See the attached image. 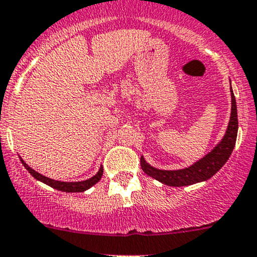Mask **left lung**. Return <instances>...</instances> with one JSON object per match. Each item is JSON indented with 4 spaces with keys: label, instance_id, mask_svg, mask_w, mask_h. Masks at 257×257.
Instances as JSON below:
<instances>
[{
    "label": "left lung",
    "instance_id": "obj_1",
    "mask_svg": "<svg viewBox=\"0 0 257 257\" xmlns=\"http://www.w3.org/2000/svg\"><path fill=\"white\" fill-rule=\"evenodd\" d=\"M230 94H231V113L230 120L227 123L225 135L221 141L216 145L210 152L207 153L203 158L198 160L189 167L183 169H158L152 167L150 163L146 162L144 156H141V168L147 176L152 177L156 181L166 184L169 187H184L192 186V184L200 183V182L208 181L219 171L226 161L229 160L232 150L235 147L237 136V110L236 100H235L234 92L230 85Z\"/></svg>",
    "mask_w": 257,
    "mask_h": 257
}]
</instances>
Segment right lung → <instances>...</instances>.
I'll return each instance as SVG.
<instances>
[{"mask_svg":"<svg viewBox=\"0 0 257 257\" xmlns=\"http://www.w3.org/2000/svg\"><path fill=\"white\" fill-rule=\"evenodd\" d=\"M20 160H21V162H22V165L25 166V168L27 169L28 172H30L32 176H33L34 178L37 179V181H39V182H42V183L47 184V186L54 188V189L60 190V192H67V193L85 192V190H88L89 188H91L92 186H95V184H96L97 182H99L100 179H101L102 173H104V169H102V167H100L99 171H97V173L95 174V176H92L91 178H89V179H85V181H80V182L55 181V179L48 178V177L43 176V174L38 173V172L34 171L33 168H31L30 166H28L27 163H26L25 161H23L22 158H21V156H20Z\"/></svg>","mask_w":257,"mask_h":257,"instance_id":"right-lung-1","label":"right lung"}]
</instances>
